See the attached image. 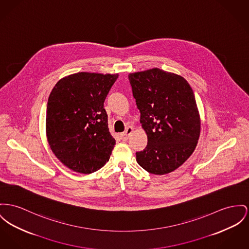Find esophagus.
Returning <instances> with one entry per match:
<instances>
[{
  "mask_svg": "<svg viewBox=\"0 0 249 249\" xmlns=\"http://www.w3.org/2000/svg\"><path fill=\"white\" fill-rule=\"evenodd\" d=\"M132 132V126H127V127L125 128V131L124 133H122V134L120 135V136H121V139H122L123 141H127V140H128V138H129V136L131 135V133Z\"/></svg>",
  "mask_w": 249,
  "mask_h": 249,
  "instance_id": "obj_1",
  "label": "esophagus"
}]
</instances>
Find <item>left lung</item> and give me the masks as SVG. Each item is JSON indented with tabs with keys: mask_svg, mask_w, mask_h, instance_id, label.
Masks as SVG:
<instances>
[{
	"mask_svg": "<svg viewBox=\"0 0 249 249\" xmlns=\"http://www.w3.org/2000/svg\"><path fill=\"white\" fill-rule=\"evenodd\" d=\"M128 78L148 139L136 160L150 174L171 173L190 158L198 142L201 124L194 91L182 76L158 68L129 73Z\"/></svg>",
	"mask_w": 249,
	"mask_h": 249,
	"instance_id": "left-lung-1",
	"label": "left lung"
}]
</instances>
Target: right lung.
Masks as SVG:
<instances>
[{"mask_svg": "<svg viewBox=\"0 0 249 249\" xmlns=\"http://www.w3.org/2000/svg\"><path fill=\"white\" fill-rule=\"evenodd\" d=\"M118 74L77 72L60 79L47 103L46 134L55 157L71 170L91 174L105 165L116 141L105 99Z\"/></svg>", "mask_w": 249, "mask_h": 249, "instance_id": "right-lung-1", "label": "right lung"}]
</instances>
